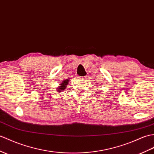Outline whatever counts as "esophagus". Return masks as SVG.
<instances>
[{"label":"esophagus","instance_id":"esophagus-1","mask_svg":"<svg viewBox=\"0 0 154 154\" xmlns=\"http://www.w3.org/2000/svg\"><path fill=\"white\" fill-rule=\"evenodd\" d=\"M86 76H83V77H78V79L79 80H85L86 79Z\"/></svg>","mask_w":154,"mask_h":154}]
</instances>
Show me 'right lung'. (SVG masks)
Here are the masks:
<instances>
[{"label": "right lung", "instance_id": "1", "mask_svg": "<svg viewBox=\"0 0 154 154\" xmlns=\"http://www.w3.org/2000/svg\"><path fill=\"white\" fill-rule=\"evenodd\" d=\"M69 79H67L66 80H64L63 81H62L61 84H60V85L58 87V88L57 89V91L58 92H62V91H64L65 89L66 88V86L68 85V83H69Z\"/></svg>", "mask_w": 154, "mask_h": 154}]
</instances>
